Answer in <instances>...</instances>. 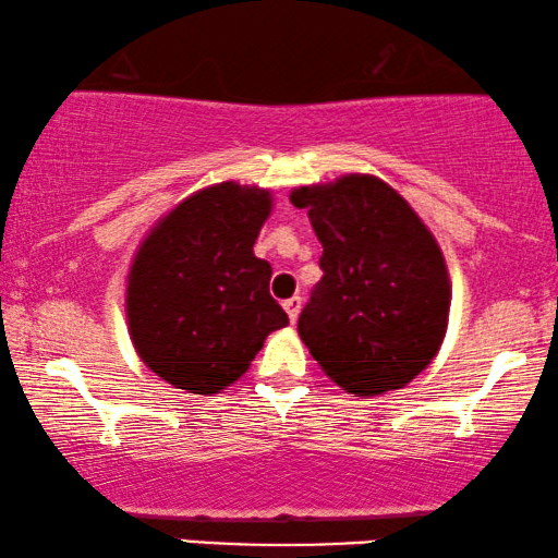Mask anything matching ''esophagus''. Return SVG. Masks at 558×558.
Masks as SVG:
<instances>
[{
    "label": "esophagus",
    "instance_id": "esophagus-1",
    "mask_svg": "<svg viewBox=\"0 0 558 558\" xmlns=\"http://www.w3.org/2000/svg\"><path fill=\"white\" fill-rule=\"evenodd\" d=\"M284 310H287L289 319L296 323V317H300V310H302V296H289V300L284 302Z\"/></svg>",
    "mask_w": 558,
    "mask_h": 558
}]
</instances>
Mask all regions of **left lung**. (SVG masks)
Masks as SVG:
<instances>
[{
    "label": "left lung",
    "instance_id": "left-lung-1",
    "mask_svg": "<svg viewBox=\"0 0 558 558\" xmlns=\"http://www.w3.org/2000/svg\"><path fill=\"white\" fill-rule=\"evenodd\" d=\"M323 243V279L300 338L335 384L378 396L403 388L437 355L449 279L441 251L403 197L368 174L292 193Z\"/></svg>",
    "mask_w": 558,
    "mask_h": 558
}]
</instances>
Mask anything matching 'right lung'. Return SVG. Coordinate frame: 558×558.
<instances>
[{"instance_id":"1","label":"right lung","mask_w":558,"mask_h":558,"mask_svg":"<svg viewBox=\"0 0 558 558\" xmlns=\"http://www.w3.org/2000/svg\"><path fill=\"white\" fill-rule=\"evenodd\" d=\"M269 210L266 190L223 182L180 203L142 243L129 330L147 368L174 388L218 393L289 323L269 294V262L254 256Z\"/></svg>"}]
</instances>
